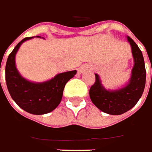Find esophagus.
<instances>
[{
	"mask_svg": "<svg viewBox=\"0 0 152 152\" xmlns=\"http://www.w3.org/2000/svg\"><path fill=\"white\" fill-rule=\"evenodd\" d=\"M79 72H80V73H82V72H83V68H80V69H79Z\"/></svg>",
	"mask_w": 152,
	"mask_h": 152,
	"instance_id": "34e87169",
	"label": "esophagus"
}]
</instances>
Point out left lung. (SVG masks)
Here are the masks:
<instances>
[{"label": "left lung", "mask_w": 152, "mask_h": 152, "mask_svg": "<svg viewBox=\"0 0 152 152\" xmlns=\"http://www.w3.org/2000/svg\"><path fill=\"white\" fill-rule=\"evenodd\" d=\"M132 47L134 66L129 83L125 88L110 91L102 87L99 76L95 74L96 80L89 90L91 102L102 111L109 115H118L132 109L142 96L146 84V68L142 51L134 41L128 37Z\"/></svg>", "instance_id": "8db88e82"}]
</instances>
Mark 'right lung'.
<instances>
[{"label":"right lung","mask_w":152,"mask_h":152,"mask_svg":"<svg viewBox=\"0 0 152 152\" xmlns=\"http://www.w3.org/2000/svg\"><path fill=\"white\" fill-rule=\"evenodd\" d=\"M33 37H25L10 54L5 65V80L10 94L23 110L33 115L47 114L56 108L63 96L64 86L77 73L76 70L57 74L50 81L34 83L22 78L16 69L15 57L20 45Z\"/></svg>","instance_id":"obj_1"}]
</instances>
